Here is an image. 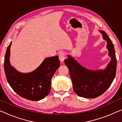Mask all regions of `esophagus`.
Instances as JSON below:
<instances>
[{
    "label": "esophagus",
    "instance_id": "34e87169",
    "mask_svg": "<svg viewBox=\"0 0 122 122\" xmlns=\"http://www.w3.org/2000/svg\"><path fill=\"white\" fill-rule=\"evenodd\" d=\"M59 60L60 61H61V62H63V61H64L66 58L65 53L64 52H61V53L59 54Z\"/></svg>",
    "mask_w": 122,
    "mask_h": 122
}]
</instances>
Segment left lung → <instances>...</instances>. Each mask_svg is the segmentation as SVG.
I'll return each mask as SVG.
<instances>
[{
	"mask_svg": "<svg viewBox=\"0 0 122 122\" xmlns=\"http://www.w3.org/2000/svg\"><path fill=\"white\" fill-rule=\"evenodd\" d=\"M103 40L107 42L106 48L111 61L106 68L91 70L82 66L72 56L65 60L72 81L73 90L79 96L95 98L103 94L111 86L116 76L117 60L112 42L105 31L100 30Z\"/></svg>",
	"mask_w": 122,
	"mask_h": 122,
	"instance_id": "left-lung-1",
	"label": "left lung"
}]
</instances>
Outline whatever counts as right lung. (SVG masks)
Returning a JSON list of instances; mask_svg holds the SVG:
<instances>
[{
  "instance_id": "1",
  "label": "right lung",
  "mask_w": 122,
  "mask_h": 122,
  "mask_svg": "<svg viewBox=\"0 0 122 122\" xmlns=\"http://www.w3.org/2000/svg\"><path fill=\"white\" fill-rule=\"evenodd\" d=\"M7 47L4 59V71L7 82L14 91L25 99L38 101L48 95L51 90L52 77L60 66L58 56L47 57L35 70L21 73L10 62V48Z\"/></svg>"
}]
</instances>
